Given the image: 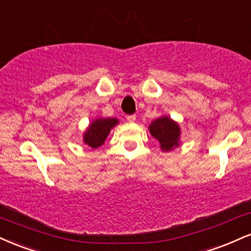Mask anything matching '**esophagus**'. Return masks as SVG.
<instances>
[{
  "label": "esophagus",
  "instance_id": "34e87169",
  "mask_svg": "<svg viewBox=\"0 0 251 251\" xmlns=\"http://www.w3.org/2000/svg\"><path fill=\"white\" fill-rule=\"evenodd\" d=\"M126 121L130 123L135 122V121H136V116H135V115H129V116H126Z\"/></svg>",
  "mask_w": 251,
  "mask_h": 251
}]
</instances>
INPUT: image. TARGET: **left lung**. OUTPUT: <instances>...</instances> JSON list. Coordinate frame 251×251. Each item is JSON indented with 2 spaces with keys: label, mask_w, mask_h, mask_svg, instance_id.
Wrapping results in <instances>:
<instances>
[{
  "label": "left lung",
  "mask_w": 251,
  "mask_h": 251,
  "mask_svg": "<svg viewBox=\"0 0 251 251\" xmlns=\"http://www.w3.org/2000/svg\"><path fill=\"white\" fill-rule=\"evenodd\" d=\"M148 128L151 136L158 141L163 151H172L179 146L181 128L176 121L172 120L167 115L152 121Z\"/></svg>",
  "instance_id": "8db88e82"
}]
</instances>
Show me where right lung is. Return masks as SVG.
<instances>
[{"label":"right lung","instance_id":"obj_1","mask_svg":"<svg viewBox=\"0 0 251 251\" xmlns=\"http://www.w3.org/2000/svg\"><path fill=\"white\" fill-rule=\"evenodd\" d=\"M117 125H119V120L116 117H108V119L99 117L91 121V123L83 132V143L93 149L99 148L104 143L111 129Z\"/></svg>","mask_w":251,"mask_h":251}]
</instances>
